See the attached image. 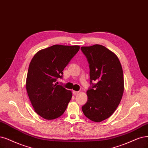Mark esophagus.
<instances>
[{
  "mask_svg": "<svg viewBox=\"0 0 148 148\" xmlns=\"http://www.w3.org/2000/svg\"><path fill=\"white\" fill-rule=\"evenodd\" d=\"M79 92V91H73V95H77L78 93Z\"/></svg>",
  "mask_w": 148,
  "mask_h": 148,
  "instance_id": "34e87169",
  "label": "esophagus"
}]
</instances>
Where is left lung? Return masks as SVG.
Listing matches in <instances>:
<instances>
[{
  "instance_id": "8db88e82",
  "label": "left lung",
  "mask_w": 148,
  "mask_h": 148,
  "mask_svg": "<svg viewBox=\"0 0 148 148\" xmlns=\"http://www.w3.org/2000/svg\"><path fill=\"white\" fill-rule=\"evenodd\" d=\"M81 50L90 64V82H97L86 91L88 101L82 110L91 121L101 122L112 115L122 99L123 68L116 55L105 46H83Z\"/></svg>"
}]
</instances>
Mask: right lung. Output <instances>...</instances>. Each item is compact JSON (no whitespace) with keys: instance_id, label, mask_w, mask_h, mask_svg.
Returning <instances> with one entry per match:
<instances>
[{"instance_id":"1","label":"right lung","mask_w":148,"mask_h":148,"mask_svg":"<svg viewBox=\"0 0 148 148\" xmlns=\"http://www.w3.org/2000/svg\"><path fill=\"white\" fill-rule=\"evenodd\" d=\"M79 49V46L56 45L41 49L32 59L25 88L35 112L44 119H56L66 109L72 91L58 85L57 80Z\"/></svg>"}]
</instances>
